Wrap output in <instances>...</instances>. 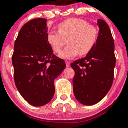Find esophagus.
I'll return each mask as SVG.
<instances>
[{"mask_svg": "<svg viewBox=\"0 0 128 128\" xmlns=\"http://www.w3.org/2000/svg\"><path fill=\"white\" fill-rule=\"evenodd\" d=\"M66 67H70V63L68 61H66Z\"/></svg>", "mask_w": 128, "mask_h": 128, "instance_id": "obj_1", "label": "esophagus"}]
</instances>
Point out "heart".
Returning a JSON list of instances; mask_svg holds the SVG:
<instances>
[{
    "label": "heart",
    "mask_w": 128,
    "mask_h": 128,
    "mask_svg": "<svg viewBox=\"0 0 128 128\" xmlns=\"http://www.w3.org/2000/svg\"><path fill=\"white\" fill-rule=\"evenodd\" d=\"M58 31L49 32L47 41L53 52L59 53L67 40L69 45L60 55L64 58H72L78 53L81 56L88 54L95 45L98 36L96 26L77 18H71L60 23Z\"/></svg>",
    "instance_id": "b5f03b06"
}]
</instances>
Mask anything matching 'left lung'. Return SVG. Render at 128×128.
<instances>
[{"label":"left lung","mask_w":128,"mask_h":128,"mask_svg":"<svg viewBox=\"0 0 128 128\" xmlns=\"http://www.w3.org/2000/svg\"><path fill=\"white\" fill-rule=\"evenodd\" d=\"M97 40L86 56L71 64L75 71L73 78L74 95L84 105L98 102L112 87L116 58L114 41L105 21L98 19Z\"/></svg>","instance_id":"1"}]
</instances>
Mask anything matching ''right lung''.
I'll use <instances>...</instances> for the list:
<instances>
[{"label":"right lung","mask_w":128,"mask_h":128,"mask_svg":"<svg viewBox=\"0 0 128 128\" xmlns=\"http://www.w3.org/2000/svg\"><path fill=\"white\" fill-rule=\"evenodd\" d=\"M46 22L38 18L26 23L15 40L12 55L16 88L34 106H44L52 99L54 80L66 67L64 60L53 54L48 42Z\"/></svg>","instance_id":"add662e5"}]
</instances>
